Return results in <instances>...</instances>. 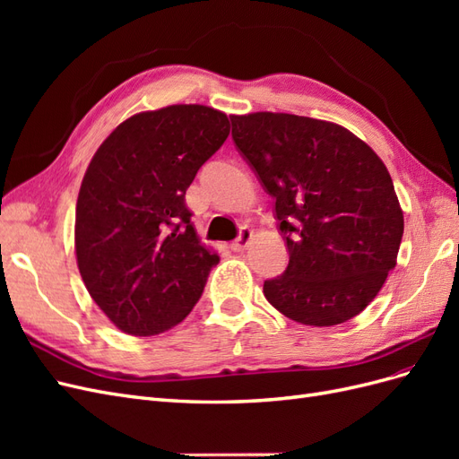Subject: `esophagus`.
<instances>
[{"label":"esophagus","mask_w":459,"mask_h":459,"mask_svg":"<svg viewBox=\"0 0 459 459\" xmlns=\"http://www.w3.org/2000/svg\"><path fill=\"white\" fill-rule=\"evenodd\" d=\"M251 239H253V231L248 230V228H243V230L239 231V238L230 245L231 251H235V253L245 251V248L248 247V243H251Z\"/></svg>","instance_id":"obj_1"}]
</instances>
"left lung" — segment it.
Listing matches in <instances>:
<instances>
[{
    "mask_svg": "<svg viewBox=\"0 0 459 459\" xmlns=\"http://www.w3.org/2000/svg\"><path fill=\"white\" fill-rule=\"evenodd\" d=\"M230 120L235 147L275 199L289 251L264 297L304 325L349 322L377 297L404 233L386 166L339 124L287 113Z\"/></svg>",
    "mask_w": 459,
    "mask_h": 459,
    "instance_id": "left-lung-1",
    "label": "left lung"
}]
</instances>
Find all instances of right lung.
Segmentation results:
<instances>
[{
  "label": "right lung",
  "instance_id": "right-lung-1",
  "mask_svg": "<svg viewBox=\"0 0 459 459\" xmlns=\"http://www.w3.org/2000/svg\"><path fill=\"white\" fill-rule=\"evenodd\" d=\"M228 135L220 110L170 105L124 120L95 151L76 203V262L128 335L172 329L203 295L220 256L193 228L186 191Z\"/></svg>",
  "mask_w": 459,
  "mask_h": 459
}]
</instances>
